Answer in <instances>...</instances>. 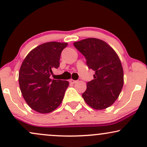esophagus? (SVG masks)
Listing matches in <instances>:
<instances>
[{
	"label": "esophagus",
	"mask_w": 147,
	"mask_h": 147,
	"mask_svg": "<svg viewBox=\"0 0 147 147\" xmlns=\"http://www.w3.org/2000/svg\"><path fill=\"white\" fill-rule=\"evenodd\" d=\"M76 82H77L76 80H72V79L70 80V83H71V84H75Z\"/></svg>",
	"instance_id": "1"
}]
</instances>
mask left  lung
Listing matches in <instances>:
<instances>
[{"label": "left lung", "mask_w": 147, "mask_h": 147, "mask_svg": "<svg viewBox=\"0 0 147 147\" xmlns=\"http://www.w3.org/2000/svg\"><path fill=\"white\" fill-rule=\"evenodd\" d=\"M85 56L88 68L95 71L93 80L86 84L82 97L88 106L97 110L110 107L123 86V70L116 51L105 41L87 38L73 43Z\"/></svg>", "instance_id": "obj_1"}]
</instances>
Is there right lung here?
I'll return each instance as SVG.
<instances>
[{
	"label": "right lung",
	"instance_id": "right-lung-1",
	"mask_svg": "<svg viewBox=\"0 0 147 147\" xmlns=\"http://www.w3.org/2000/svg\"><path fill=\"white\" fill-rule=\"evenodd\" d=\"M67 42H49L32 49L26 56L19 72L21 92L27 104L35 112L47 114L59 107L69 82L50 78L60 65L62 50Z\"/></svg>",
	"mask_w": 147,
	"mask_h": 147
}]
</instances>
